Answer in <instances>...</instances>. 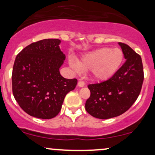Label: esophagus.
Here are the masks:
<instances>
[{
  "label": "esophagus",
  "instance_id": "34e87169",
  "mask_svg": "<svg viewBox=\"0 0 155 155\" xmlns=\"http://www.w3.org/2000/svg\"><path fill=\"white\" fill-rule=\"evenodd\" d=\"M78 86H80V87H84L85 85H86V84H85V82L83 81V80L81 79L79 81H78Z\"/></svg>",
  "mask_w": 155,
  "mask_h": 155
}]
</instances>
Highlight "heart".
Wrapping results in <instances>:
<instances>
[{
  "instance_id": "heart-1",
  "label": "heart",
  "mask_w": 155,
  "mask_h": 155,
  "mask_svg": "<svg viewBox=\"0 0 155 155\" xmlns=\"http://www.w3.org/2000/svg\"><path fill=\"white\" fill-rule=\"evenodd\" d=\"M124 60V53L120 49L103 47L87 53L81 62L71 59L69 64L73 71L79 72L81 69L90 70L95 79L104 81L110 78L118 70Z\"/></svg>"
}]
</instances>
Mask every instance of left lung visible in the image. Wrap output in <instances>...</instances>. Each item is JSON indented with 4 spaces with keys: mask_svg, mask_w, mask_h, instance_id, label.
<instances>
[{
    "mask_svg": "<svg viewBox=\"0 0 155 155\" xmlns=\"http://www.w3.org/2000/svg\"><path fill=\"white\" fill-rule=\"evenodd\" d=\"M126 61L109 79L88 85L91 94L86 110L94 117L109 119L126 112L137 99L144 79L140 54L127 44L119 43Z\"/></svg>",
    "mask_w": 155,
    "mask_h": 155,
    "instance_id": "1",
    "label": "left lung"
}]
</instances>
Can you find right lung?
Returning a JSON list of instances; mask_svg holds the SVG:
<instances>
[{
	"mask_svg": "<svg viewBox=\"0 0 155 155\" xmlns=\"http://www.w3.org/2000/svg\"><path fill=\"white\" fill-rule=\"evenodd\" d=\"M58 39H44L31 44L18 53L13 66L12 93L25 112L41 119L58 115L68 92L78 80L61 75L66 56Z\"/></svg>",
	"mask_w": 155,
	"mask_h": 155,
	"instance_id": "obj_1",
	"label": "right lung"
}]
</instances>
